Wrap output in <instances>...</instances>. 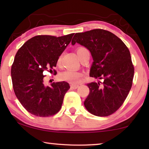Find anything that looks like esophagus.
<instances>
[{
    "label": "esophagus",
    "instance_id": "34e87169",
    "mask_svg": "<svg viewBox=\"0 0 149 149\" xmlns=\"http://www.w3.org/2000/svg\"><path fill=\"white\" fill-rule=\"evenodd\" d=\"M78 87H79V85H77V84H72L71 85V88H72V89H77Z\"/></svg>",
    "mask_w": 149,
    "mask_h": 149
}]
</instances>
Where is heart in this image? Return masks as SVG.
Masks as SVG:
<instances>
[{"instance_id":"1","label":"heart","mask_w":149,"mask_h":149,"mask_svg":"<svg viewBox=\"0 0 149 149\" xmlns=\"http://www.w3.org/2000/svg\"><path fill=\"white\" fill-rule=\"evenodd\" d=\"M88 50L84 47H79L77 48L76 52L79 58L81 59L83 55L85 52H87ZM62 56L60 55L57 59V64L60 65L61 63ZM83 76V73L79 71H74L72 70H66L62 72L60 75L61 79L65 81L70 82L71 84H77L79 82L81 78Z\"/></svg>"}]
</instances>
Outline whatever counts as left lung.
<instances>
[{
	"instance_id": "left-lung-1",
	"label": "left lung",
	"mask_w": 149,
	"mask_h": 149,
	"mask_svg": "<svg viewBox=\"0 0 149 149\" xmlns=\"http://www.w3.org/2000/svg\"><path fill=\"white\" fill-rule=\"evenodd\" d=\"M76 42L91 53L90 76L104 79L87 85L90 92L85 108L97 116L112 114L124 102L132 86L134 67L129 49L116 35L101 29L75 33L72 44Z\"/></svg>"
}]
</instances>
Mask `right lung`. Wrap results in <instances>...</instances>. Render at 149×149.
I'll list each match as a JSON object with an SVG mask.
<instances>
[{
    "mask_svg": "<svg viewBox=\"0 0 149 149\" xmlns=\"http://www.w3.org/2000/svg\"><path fill=\"white\" fill-rule=\"evenodd\" d=\"M74 35L58 37L37 35L17 50L11 68L12 85L17 99L31 114L49 117L56 114L62 108L64 95L70 88L69 84L54 82L50 86H45L43 72H52L58 58Z\"/></svg>",
    "mask_w": 149,
    "mask_h": 149,
    "instance_id": "add662e5",
    "label": "right lung"
}]
</instances>
